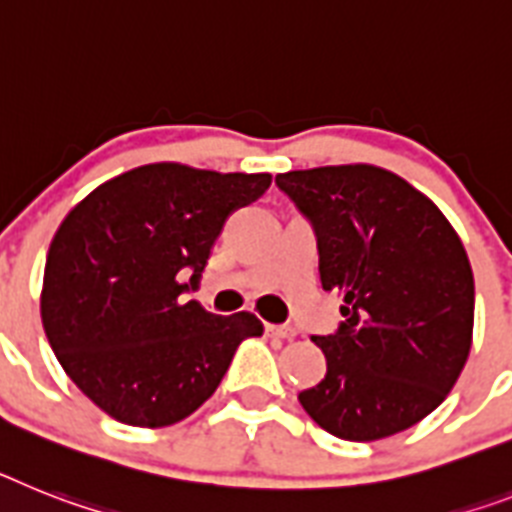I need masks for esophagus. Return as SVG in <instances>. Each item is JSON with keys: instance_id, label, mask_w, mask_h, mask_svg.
I'll use <instances>...</instances> for the list:
<instances>
[{"instance_id": "34e87169", "label": "esophagus", "mask_w": 512, "mask_h": 512, "mask_svg": "<svg viewBox=\"0 0 512 512\" xmlns=\"http://www.w3.org/2000/svg\"><path fill=\"white\" fill-rule=\"evenodd\" d=\"M265 333L270 338H278V341H291L296 336V330L289 325H265Z\"/></svg>"}]
</instances>
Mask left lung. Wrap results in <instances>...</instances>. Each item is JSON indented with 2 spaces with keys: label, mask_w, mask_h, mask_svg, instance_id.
<instances>
[{
  "label": "left lung",
  "mask_w": 512,
  "mask_h": 512,
  "mask_svg": "<svg viewBox=\"0 0 512 512\" xmlns=\"http://www.w3.org/2000/svg\"><path fill=\"white\" fill-rule=\"evenodd\" d=\"M315 226L320 281L343 296L341 328L315 336L328 372L299 403L325 432L372 442L445 401L471 351L474 273L427 195L372 163L278 174Z\"/></svg>",
  "instance_id": "left-lung-1"
}]
</instances>
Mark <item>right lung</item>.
I'll list each match as a JSON object with an SVG mask.
<instances>
[{
    "mask_svg": "<svg viewBox=\"0 0 512 512\" xmlns=\"http://www.w3.org/2000/svg\"><path fill=\"white\" fill-rule=\"evenodd\" d=\"M270 179L148 163L103 182L59 223L41 320L64 372L111 419L182 422L216 393L236 346L263 336L252 312L213 315L182 294L197 286L226 218Z\"/></svg>",
    "mask_w": 512,
    "mask_h": 512,
    "instance_id": "1",
    "label": "right lung"
}]
</instances>
